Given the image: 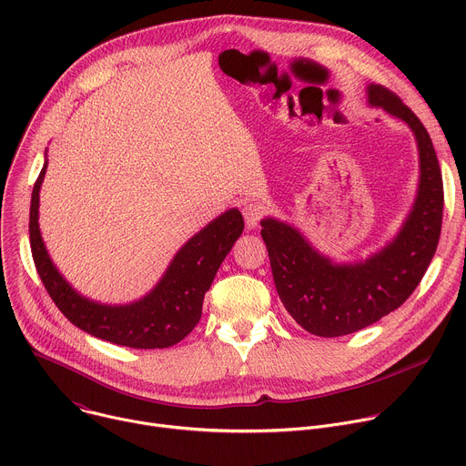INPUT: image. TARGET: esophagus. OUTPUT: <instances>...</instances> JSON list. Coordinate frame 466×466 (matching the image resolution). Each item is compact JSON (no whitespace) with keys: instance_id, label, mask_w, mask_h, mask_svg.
Masks as SVG:
<instances>
[{"instance_id":"1","label":"esophagus","mask_w":466,"mask_h":466,"mask_svg":"<svg viewBox=\"0 0 466 466\" xmlns=\"http://www.w3.org/2000/svg\"><path fill=\"white\" fill-rule=\"evenodd\" d=\"M263 214H265V208H263L261 205H258V203H247V205L243 207V218H245L247 228H248V230L256 228V227L259 225Z\"/></svg>"}]
</instances>
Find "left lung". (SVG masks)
I'll return each instance as SVG.
<instances>
[{"label": "left lung", "instance_id": "8db88e82", "mask_svg": "<svg viewBox=\"0 0 466 466\" xmlns=\"http://www.w3.org/2000/svg\"><path fill=\"white\" fill-rule=\"evenodd\" d=\"M369 103L410 125L419 144V195L404 227L380 252L358 263H331L302 234L273 218L261 221L279 297L313 336L339 338L400 308L420 284L442 227V175L422 121L394 92L370 85Z\"/></svg>", "mask_w": 466, "mask_h": 466}]
</instances>
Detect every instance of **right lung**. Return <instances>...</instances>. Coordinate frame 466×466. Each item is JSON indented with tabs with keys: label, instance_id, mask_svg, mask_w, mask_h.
<instances>
[{
	"label": "right lung",
	"instance_id": "1",
	"mask_svg": "<svg viewBox=\"0 0 466 466\" xmlns=\"http://www.w3.org/2000/svg\"><path fill=\"white\" fill-rule=\"evenodd\" d=\"M44 164L31 195L29 238L38 277L55 306L86 334L130 349H167L182 341L201 319L205 293L221 261L243 232V218L232 208L195 234L173 258L162 280L144 299L105 306L81 297L53 265L38 228Z\"/></svg>",
	"mask_w": 466,
	"mask_h": 466
}]
</instances>
